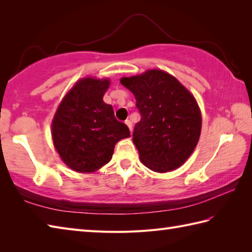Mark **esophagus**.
<instances>
[{
    "label": "esophagus",
    "mask_w": 252,
    "mask_h": 252,
    "mask_svg": "<svg viewBox=\"0 0 252 252\" xmlns=\"http://www.w3.org/2000/svg\"><path fill=\"white\" fill-rule=\"evenodd\" d=\"M125 123H126V125L127 126V127H129L130 131L132 132V122H131L130 120H126V121H125Z\"/></svg>",
    "instance_id": "obj_1"
}]
</instances>
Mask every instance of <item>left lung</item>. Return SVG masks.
Wrapping results in <instances>:
<instances>
[{
    "label": "left lung",
    "instance_id": "1",
    "mask_svg": "<svg viewBox=\"0 0 252 252\" xmlns=\"http://www.w3.org/2000/svg\"><path fill=\"white\" fill-rule=\"evenodd\" d=\"M120 82L134 94L141 114L133 131L141 161L159 173L181 167L200 136L201 114L194 96L178 79L158 69Z\"/></svg>",
    "mask_w": 252,
    "mask_h": 252
}]
</instances>
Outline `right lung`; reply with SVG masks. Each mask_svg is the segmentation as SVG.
<instances>
[{"label": "right lung", "mask_w": 252, "mask_h": 252, "mask_svg": "<svg viewBox=\"0 0 252 252\" xmlns=\"http://www.w3.org/2000/svg\"><path fill=\"white\" fill-rule=\"evenodd\" d=\"M108 79L84 78L63 98L52 122L53 143L62 160L76 172L90 173L108 163L115 145L130 137L112 106L103 100Z\"/></svg>", "instance_id": "add662e5"}]
</instances>
